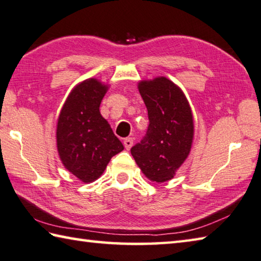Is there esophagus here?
<instances>
[{
	"label": "esophagus",
	"mask_w": 261,
	"mask_h": 261,
	"mask_svg": "<svg viewBox=\"0 0 261 261\" xmlns=\"http://www.w3.org/2000/svg\"><path fill=\"white\" fill-rule=\"evenodd\" d=\"M133 139L132 137H127V139L124 140V145H125V149L126 150H130V147L133 146Z\"/></svg>",
	"instance_id": "obj_1"
}]
</instances>
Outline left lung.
<instances>
[{"label": "left lung", "mask_w": 261, "mask_h": 261, "mask_svg": "<svg viewBox=\"0 0 261 261\" xmlns=\"http://www.w3.org/2000/svg\"><path fill=\"white\" fill-rule=\"evenodd\" d=\"M139 91L149 116V128L130 149L147 178L164 183L184 164L194 136L193 115L183 91L166 77L141 81Z\"/></svg>", "instance_id": "8db88e82"}]
</instances>
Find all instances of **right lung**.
I'll return each instance as SVG.
<instances>
[{
  "instance_id": "add662e5",
  "label": "right lung",
  "mask_w": 261,
  "mask_h": 261,
  "mask_svg": "<svg viewBox=\"0 0 261 261\" xmlns=\"http://www.w3.org/2000/svg\"><path fill=\"white\" fill-rule=\"evenodd\" d=\"M109 88L88 78L72 88L57 124V147L62 165L84 183L96 180L124 145L101 116L100 105Z\"/></svg>"
}]
</instances>
